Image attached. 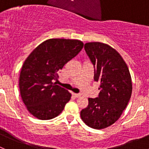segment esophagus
<instances>
[{
	"label": "esophagus",
	"instance_id": "1",
	"mask_svg": "<svg viewBox=\"0 0 149 149\" xmlns=\"http://www.w3.org/2000/svg\"><path fill=\"white\" fill-rule=\"evenodd\" d=\"M73 96L75 97L76 98H79V97H81V94H76V93H73Z\"/></svg>",
	"mask_w": 149,
	"mask_h": 149
}]
</instances>
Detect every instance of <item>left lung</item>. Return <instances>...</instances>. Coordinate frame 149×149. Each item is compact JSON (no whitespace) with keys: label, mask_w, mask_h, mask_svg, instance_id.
Wrapping results in <instances>:
<instances>
[{"label":"left lung","mask_w":149,"mask_h":149,"mask_svg":"<svg viewBox=\"0 0 149 149\" xmlns=\"http://www.w3.org/2000/svg\"><path fill=\"white\" fill-rule=\"evenodd\" d=\"M84 49L95 66L94 81L100 82L99 97L88 98L81 118L92 128H106L115 123L126 108L132 94L128 67L119 52L100 42H87Z\"/></svg>","instance_id":"left-lung-1"}]
</instances>
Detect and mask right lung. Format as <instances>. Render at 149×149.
Listing matches in <instances>:
<instances>
[{"label": "right lung", "mask_w": 149, "mask_h": 149, "mask_svg": "<svg viewBox=\"0 0 149 149\" xmlns=\"http://www.w3.org/2000/svg\"><path fill=\"white\" fill-rule=\"evenodd\" d=\"M83 47V42L79 40L49 39L25 60L19 76V90L24 104L33 116L46 120L62 112L71 94L53 81Z\"/></svg>", "instance_id": "obj_1"}]
</instances>
